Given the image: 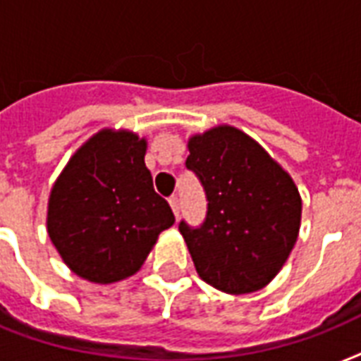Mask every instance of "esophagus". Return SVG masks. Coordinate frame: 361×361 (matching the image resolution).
Masks as SVG:
<instances>
[{"mask_svg": "<svg viewBox=\"0 0 361 361\" xmlns=\"http://www.w3.org/2000/svg\"><path fill=\"white\" fill-rule=\"evenodd\" d=\"M170 202V208H172V212H174V215L178 217L180 215V198L176 197V195H172V197L169 198Z\"/></svg>", "mask_w": 361, "mask_h": 361, "instance_id": "obj_1", "label": "esophagus"}]
</instances>
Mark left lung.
<instances>
[{
	"instance_id": "8db88e82",
	"label": "left lung",
	"mask_w": 361,
	"mask_h": 361,
	"mask_svg": "<svg viewBox=\"0 0 361 361\" xmlns=\"http://www.w3.org/2000/svg\"><path fill=\"white\" fill-rule=\"evenodd\" d=\"M187 169L200 178L208 214L180 232L198 277L226 294L268 285L296 245L302 197L290 174L255 138L232 125L189 136Z\"/></svg>"
}]
</instances>
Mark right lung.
Returning <instances> with one entry per match:
<instances>
[{
  "mask_svg": "<svg viewBox=\"0 0 361 361\" xmlns=\"http://www.w3.org/2000/svg\"><path fill=\"white\" fill-rule=\"evenodd\" d=\"M146 138L101 129L82 144L48 197L47 231L67 268L110 285L135 275L174 225L169 202L153 189Z\"/></svg>",
  "mask_w": 361,
  "mask_h": 361,
  "instance_id": "add662e5",
  "label": "right lung"
}]
</instances>
